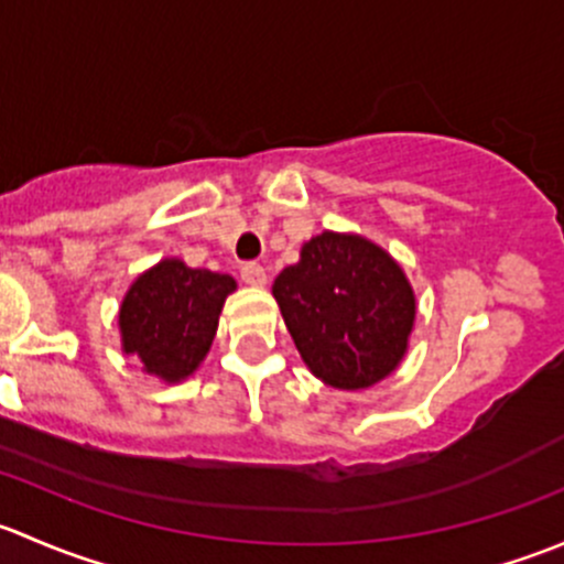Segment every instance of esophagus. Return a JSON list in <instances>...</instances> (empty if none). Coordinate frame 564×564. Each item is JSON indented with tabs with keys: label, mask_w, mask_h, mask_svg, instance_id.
Listing matches in <instances>:
<instances>
[{
	"label": "esophagus",
	"mask_w": 564,
	"mask_h": 564,
	"mask_svg": "<svg viewBox=\"0 0 564 564\" xmlns=\"http://www.w3.org/2000/svg\"><path fill=\"white\" fill-rule=\"evenodd\" d=\"M240 278L248 283V286H264L267 270L261 264H256V261H248V264H242Z\"/></svg>",
	"instance_id": "esophagus-1"
}]
</instances>
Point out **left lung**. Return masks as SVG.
Returning a JSON list of instances; mask_svg holds the SVG:
<instances>
[{
  "label": "left lung",
  "mask_w": 564,
  "mask_h": 564,
  "mask_svg": "<svg viewBox=\"0 0 564 564\" xmlns=\"http://www.w3.org/2000/svg\"><path fill=\"white\" fill-rule=\"evenodd\" d=\"M305 366L338 390L371 388L395 371L414 324L401 267L373 242L324 231L272 286Z\"/></svg>",
  "instance_id": "left-lung-1"
}]
</instances>
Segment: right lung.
<instances>
[{"instance_id":"right-lung-1","label":"right lung","mask_w":564,"mask_h":564,"mask_svg":"<svg viewBox=\"0 0 564 564\" xmlns=\"http://www.w3.org/2000/svg\"><path fill=\"white\" fill-rule=\"evenodd\" d=\"M235 278L191 270L166 259L130 286L119 311L122 349L144 362L147 373L180 382L198 368L218 329Z\"/></svg>"}]
</instances>
